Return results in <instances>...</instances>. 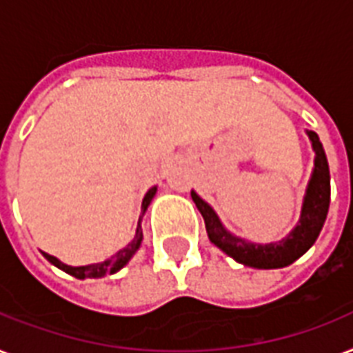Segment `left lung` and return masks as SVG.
I'll use <instances>...</instances> for the list:
<instances>
[{
	"mask_svg": "<svg viewBox=\"0 0 353 353\" xmlns=\"http://www.w3.org/2000/svg\"><path fill=\"white\" fill-rule=\"evenodd\" d=\"M307 135L312 139L313 150H315V168H313L312 181L307 185L304 205H302L301 221L284 240L260 245V243H251V241L236 238L223 229L214 210L210 209L198 194L192 192L194 203L203 216L210 241L216 247H220L225 254L234 258L236 262L258 269L285 268L295 262L296 258H301L317 240L330 207V168L319 135L315 132H307Z\"/></svg>",
	"mask_w": 353,
	"mask_h": 353,
	"instance_id": "1",
	"label": "left lung"
}]
</instances>
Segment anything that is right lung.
Segmentation results:
<instances>
[{
	"instance_id": "right-lung-1",
	"label": "right lung",
	"mask_w": 353,
	"mask_h": 353,
	"mask_svg": "<svg viewBox=\"0 0 353 353\" xmlns=\"http://www.w3.org/2000/svg\"><path fill=\"white\" fill-rule=\"evenodd\" d=\"M155 190H157V188L152 187L148 192H146V196H144L143 199V210H146V207L150 205L152 198L155 196ZM141 241H143V231H141V220H139L135 238H133L124 249H121L115 256L108 258V260H104V262L101 263H91V265H82V268H71V265H65V263L60 262L58 258L51 256V254H47V252H43V256H46L52 265H57L58 269H62L65 273L73 274L74 279H101V276H106V274L117 273L119 269L124 268V265L130 262V258L135 254V251H137L139 245H141Z\"/></svg>"
}]
</instances>
